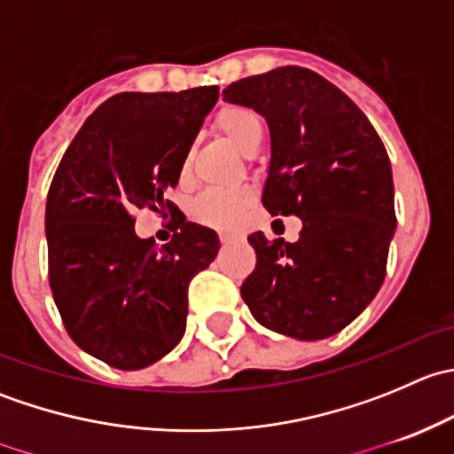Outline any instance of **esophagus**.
Instances as JSON below:
<instances>
[{"label":"esophagus","instance_id":"obj_1","mask_svg":"<svg viewBox=\"0 0 454 454\" xmlns=\"http://www.w3.org/2000/svg\"><path fill=\"white\" fill-rule=\"evenodd\" d=\"M219 239H222V244H232V241H235V237L228 235V232H222V235H219Z\"/></svg>","mask_w":454,"mask_h":454}]
</instances>
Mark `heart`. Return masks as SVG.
<instances>
[{
  "label": "heart",
  "instance_id": "1",
  "mask_svg": "<svg viewBox=\"0 0 454 454\" xmlns=\"http://www.w3.org/2000/svg\"><path fill=\"white\" fill-rule=\"evenodd\" d=\"M217 129L226 136L241 153H250L254 146H259L261 136H263V125H261V118L256 116L253 109L239 107V105H232V107L222 109L217 114V121H215ZM191 173V155L184 153L180 162V176L189 177ZM250 204V193L244 189L237 191H222V189H210L206 193H201L198 201L193 206V213L198 215L201 222L213 223L219 228H232L239 222L241 213L248 208Z\"/></svg>",
  "mask_w": 454,
  "mask_h": 454
}]
</instances>
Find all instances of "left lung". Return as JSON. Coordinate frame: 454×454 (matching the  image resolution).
Listing matches in <instances>:
<instances>
[{
  "label": "left lung",
  "mask_w": 454,
  "mask_h": 454,
  "mask_svg": "<svg viewBox=\"0 0 454 454\" xmlns=\"http://www.w3.org/2000/svg\"><path fill=\"white\" fill-rule=\"evenodd\" d=\"M270 129L263 201L303 222L299 241L248 237L256 268L241 299L256 323L296 340L333 336L375 299L395 232L387 149L358 105L312 70L287 66L223 90Z\"/></svg>",
  "instance_id": "1"
}]
</instances>
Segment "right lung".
Instances as JSON below:
<instances>
[{
  "label": "right lung",
  "instance_id": "add662e5",
  "mask_svg": "<svg viewBox=\"0 0 454 454\" xmlns=\"http://www.w3.org/2000/svg\"><path fill=\"white\" fill-rule=\"evenodd\" d=\"M217 98V85L112 96L70 142L50 184L54 303L72 340L116 369H145L176 349L191 278L217 256V232L186 217L160 250L134 231L138 208L176 210L164 195Z\"/></svg>",
  "mask_w": 454,
  "mask_h": 454
}]
</instances>
